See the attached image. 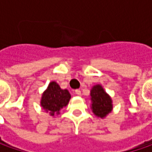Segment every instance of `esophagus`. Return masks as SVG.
I'll return each instance as SVG.
<instances>
[{
  "label": "esophagus",
  "instance_id": "obj_1",
  "mask_svg": "<svg viewBox=\"0 0 152 152\" xmlns=\"http://www.w3.org/2000/svg\"><path fill=\"white\" fill-rule=\"evenodd\" d=\"M75 93H76V95H82V92H81V90H79V89H76L75 90Z\"/></svg>",
  "mask_w": 152,
  "mask_h": 152
}]
</instances>
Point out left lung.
I'll return each instance as SVG.
<instances>
[{
	"mask_svg": "<svg viewBox=\"0 0 152 152\" xmlns=\"http://www.w3.org/2000/svg\"><path fill=\"white\" fill-rule=\"evenodd\" d=\"M92 109L99 117H104L112 110V104L110 96L104 91L100 85H96L91 90Z\"/></svg>",
	"mask_w": 152,
	"mask_h": 152,
	"instance_id": "obj_1",
	"label": "left lung"
}]
</instances>
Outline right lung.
<instances>
[{
  "label": "right lung",
  "mask_w": 152,
  "mask_h": 152,
  "mask_svg": "<svg viewBox=\"0 0 152 152\" xmlns=\"http://www.w3.org/2000/svg\"><path fill=\"white\" fill-rule=\"evenodd\" d=\"M69 99L68 90L61 89L55 82H52L43 94L41 105L51 115H54L55 112L58 114L61 108L68 104Z\"/></svg>",
  "instance_id": "1"
}]
</instances>
